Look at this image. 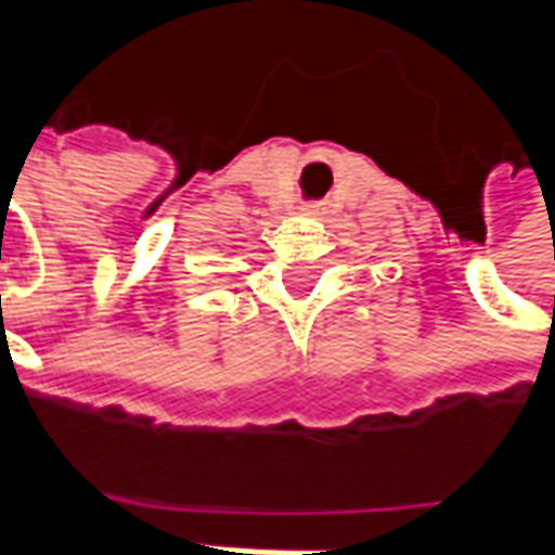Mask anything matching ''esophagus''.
I'll return each mask as SVG.
<instances>
[{
	"label": "esophagus",
	"instance_id": "34e87169",
	"mask_svg": "<svg viewBox=\"0 0 555 555\" xmlns=\"http://www.w3.org/2000/svg\"><path fill=\"white\" fill-rule=\"evenodd\" d=\"M302 210L306 214H321V205H302Z\"/></svg>",
	"mask_w": 555,
	"mask_h": 555
}]
</instances>
